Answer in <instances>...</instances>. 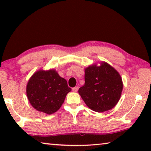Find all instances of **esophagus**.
<instances>
[{"label": "esophagus", "instance_id": "obj_1", "mask_svg": "<svg viewBox=\"0 0 151 151\" xmlns=\"http://www.w3.org/2000/svg\"><path fill=\"white\" fill-rule=\"evenodd\" d=\"M72 90L74 92H76L78 91V87H74L72 88Z\"/></svg>", "mask_w": 151, "mask_h": 151}]
</instances>
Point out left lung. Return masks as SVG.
Returning <instances> with one entry per match:
<instances>
[{
  "label": "left lung",
  "mask_w": 151,
  "mask_h": 151,
  "mask_svg": "<svg viewBox=\"0 0 151 151\" xmlns=\"http://www.w3.org/2000/svg\"><path fill=\"white\" fill-rule=\"evenodd\" d=\"M85 84L78 89L86 104L97 112L113 108L119 101L123 81L119 74L106 62L85 69Z\"/></svg>",
  "instance_id": "8db88e82"
}]
</instances>
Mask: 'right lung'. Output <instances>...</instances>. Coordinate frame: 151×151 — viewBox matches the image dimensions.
<instances>
[{
  "label": "right lung",
  "instance_id": "right-lung-1",
  "mask_svg": "<svg viewBox=\"0 0 151 151\" xmlns=\"http://www.w3.org/2000/svg\"><path fill=\"white\" fill-rule=\"evenodd\" d=\"M71 91L65 79L55 70H40L29 79L27 86L28 101L37 111L50 115L59 110L67 94Z\"/></svg>",
  "mask_w": 151,
  "mask_h": 151
}]
</instances>
